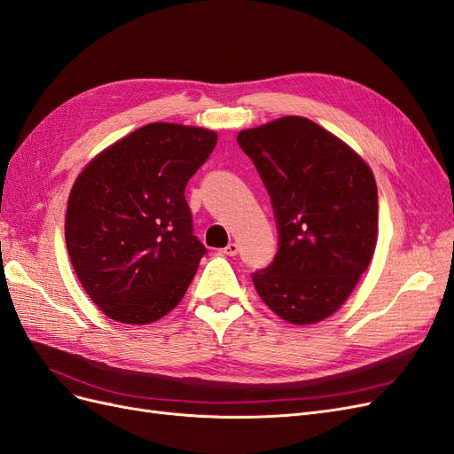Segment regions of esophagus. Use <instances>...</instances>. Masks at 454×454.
Segmentation results:
<instances>
[{
  "label": "esophagus",
  "mask_w": 454,
  "mask_h": 454,
  "mask_svg": "<svg viewBox=\"0 0 454 454\" xmlns=\"http://www.w3.org/2000/svg\"><path fill=\"white\" fill-rule=\"evenodd\" d=\"M222 252H223L225 255H231V257L237 255V254H239V244H237V242H229Z\"/></svg>",
  "instance_id": "1"
}]
</instances>
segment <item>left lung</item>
I'll list each match as a JSON object with an SVG mask.
<instances>
[{"mask_svg":"<svg viewBox=\"0 0 454 454\" xmlns=\"http://www.w3.org/2000/svg\"><path fill=\"white\" fill-rule=\"evenodd\" d=\"M237 142L270 197L278 250L252 280L270 310L292 324L332 316L369 267L379 197L367 164L316 122L282 117Z\"/></svg>","mask_w":454,"mask_h":454,"instance_id":"left-lung-1","label":"left lung"}]
</instances>
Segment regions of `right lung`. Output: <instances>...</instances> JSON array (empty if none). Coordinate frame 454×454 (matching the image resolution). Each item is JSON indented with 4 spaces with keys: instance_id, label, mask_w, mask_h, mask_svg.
I'll return each instance as SVG.
<instances>
[{
    "instance_id": "right-lung-1",
    "label": "right lung",
    "mask_w": 454,
    "mask_h": 454,
    "mask_svg": "<svg viewBox=\"0 0 454 454\" xmlns=\"http://www.w3.org/2000/svg\"><path fill=\"white\" fill-rule=\"evenodd\" d=\"M215 142L212 130L151 122L79 174L66 248L81 286L112 320L155 322L185 295L206 254L185 187Z\"/></svg>"
}]
</instances>
